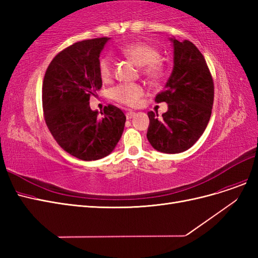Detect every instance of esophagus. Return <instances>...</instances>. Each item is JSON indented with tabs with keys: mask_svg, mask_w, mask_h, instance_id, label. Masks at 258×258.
Segmentation results:
<instances>
[{
	"mask_svg": "<svg viewBox=\"0 0 258 258\" xmlns=\"http://www.w3.org/2000/svg\"><path fill=\"white\" fill-rule=\"evenodd\" d=\"M135 115H136V113H135V112L129 111V112H127V113H126V118H127V119H131L132 117H134Z\"/></svg>",
	"mask_w": 258,
	"mask_h": 258,
	"instance_id": "esophagus-1",
	"label": "esophagus"
}]
</instances>
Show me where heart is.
<instances>
[{
	"instance_id": "b5f03b06",
	"label": "heart",
	"mask_w": 258,
	"mask_h": 258,
	"mask_svg": "<svg viewBox=\"0 0 258 258\" xmlns=\"http://www.w3.org/2000/svg\"><path fill=\"white\" fill-rule=\"evenodd\" d=\"M120 52L137 64L141 66L142 73L147 79L158 81L165 74V68L159 61L160 51L154 45L136 42L128 44L120 48ZM98 72L100 79L103 82L111 81L114 68L113 59L108 54L101 57L98 62ZM143 87L139 84H120L111 90V96L116 102L127 106L137 105L140 98L143 96Z\"/></svg>"
}]
</instances>
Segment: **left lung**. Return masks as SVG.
<instances>
[{
  "mask_svg": "<svg viewBox=\"0 0 258 258\" xmlns=\"http://www.w3.org/2000/svg\"><path fill=\"white\" fill-rule=\"evenodd\" d=\"M174 66L165 90L155 102L168 103L159 118L148 112L147 140L161 153L177 154L190 148L204 134L212 113L214 83L204 54L189 41L171 38Z\"/></svg>",
  "mask_w": 258,
  "mask_h": 258,
  "instance_id": "8db88e82",
  "label": "left lung"
}]
</instances>
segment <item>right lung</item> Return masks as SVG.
I'll list each match as a JSON object with an SVG mask.
<instances>
[{"label": "right lung", "mask_w": 258, "mask_h": 258, "mask_svg": "<svg viewBox=\"0 0 258 258\" xmlns=\"http://www.w3.org/2000/svg\"><path fill=\"white\" fill-rule=\"evenodd\" d=\"M108 37L74 43L51 60L43 81L45 122L59 146L74 157L91 161L111 154L122 135L126 116L108 104L91 111L89 99L102 87L100 52Z\"/></svg>", "instance_id": "add662e5"}]
</instances>
